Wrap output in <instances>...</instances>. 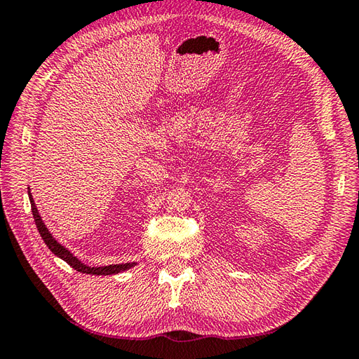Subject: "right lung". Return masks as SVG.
Returning a JSON list of instances; mask_svg holds the SVG:
<instances>
[{"label": "right lung", "instance_id": "1", "mask_svg": "<svg viewBox=\"0 0 359 359\" xmlns=\"http://www.w3.org/2000/svg\"><path fill=\"white\" fill-rule=\"evenodd\" d=\"M29 189V200H30V205H32V214H33V219H35V224L39 231L41 237H43L44 243L48 246L50 251H52L56 257L62 258L65 263H69L73 269H76L78 272L82 273H90V275H114V273H121L123 271H128L131 269L133 266H136V263H121V264H108V266H88L86 263H82L81 260H78L76 257H74L69 249L65 246H62L60 241L55 240V237L50 234L48 228L44 224L43 219H41V215L38 212V208L35 205V200L32 197L30 193V188Z\"/></svg>", "mask_w": 359, "mask_h": 359}]
</instances>
